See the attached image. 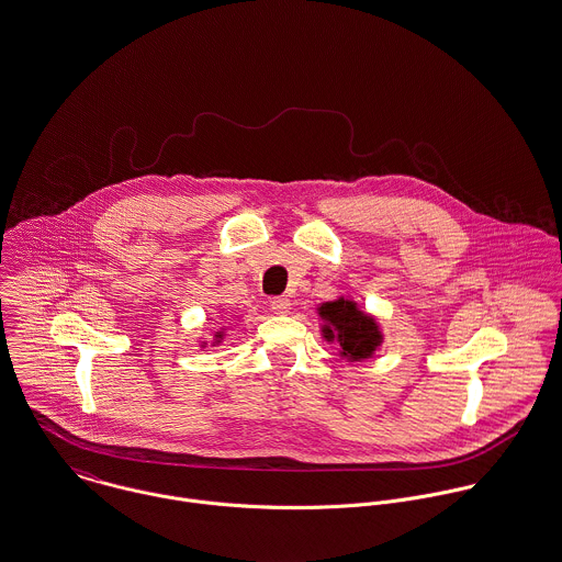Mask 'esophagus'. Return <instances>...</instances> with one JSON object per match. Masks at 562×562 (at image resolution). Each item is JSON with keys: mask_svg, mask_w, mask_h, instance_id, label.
Returning <instances> with one entry per match:
<instances>
[{"mask_svg": "<svg viewBox=\"0 0 562 562\" xmlns=\"http://www.w3.org/2000/svg\"><path fill=\"white\" fill-rule=\"evenodd\" d=\"M271 311L276 314H286L291 311V300L289 297H273L271 300Z\"/></svg>", "mask_w": 562, "mask_h": 562, "instance_id": "esophagus-1", "label": "esophagus"}]
</instances>
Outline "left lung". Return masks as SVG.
Wrapping results in <instances>:
<instances>
[{
    "label": "left lung",
    "mask_w": 562,
    "mask_h": 562,
    "mask_svg": "<svg viewBox=\"0 0 562 562\" xmlns=\"http://www.w3.org/2000/svg\"><path fill=\"white\" fill-rule=\"evenodd\" d=\"M318 314L327 321L323 325V334L327 340H338L340 353L353 362L371 358L374 349L381 342L379 327L374 323L373 316L358 311L353 302L347 300H336L327 302L318 308Z\"/></svg>",
    "instance_id": "8db88e82"
}]
</instances>
